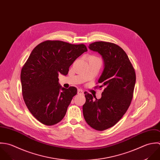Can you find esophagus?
<instances>
[{"mask_svg": "<svg viewBox=\"0 0 160 160\" xmlns=\"http://www.w3.org/2000/svg\"><path fill=\"white\" fill-rule=\"evenodd\" d=\"M78 94H81V95H83L84 94V92L81 89H78Z\"/></svg>", "mask_w": 160, "mask_h": 160, "instance_id": "obj_1", "label": "esophagus"}]
</instances>
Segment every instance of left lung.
I'll return each instance as SVG.
<instances>
[{
  "mask_svg": "<svg viewBox=\"0 0 160 160\" xmlns=\"http://www.w3.org/2000/svg\"><path fill=\"white\" fill-rule=\"evenodd\" d=\"M89 48L100 54L104 70L98 82L104 87L101 99L87 92L82 106L83 115L89 125L102 131L115 125L130 105L136 82L135 69L126 53L119 46L109 42H96Z\"/></svg>",
  "mask_w": 160,
  "mask_h": 160,
  "instance_id": "8db88e82",
  "label": "left lung"
}]
</instances>
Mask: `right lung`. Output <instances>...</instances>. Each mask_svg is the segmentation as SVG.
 <instances>
[{
    "label": "right lung",
    "instance_id": "add662e5",
    "mask_svg": "<svg viewBox=\"0 0 160 160\" xmlns=\"http://www.w3.org/2000/svg\"><path fill=\"white\" fill-rule=\"evenodd\" d=\"M87 51L83 44L57 40L43 42L32 50L21 71L22 95L30 113L42 123L53 125L64 117L77 89L62 88L58 75H67L76 59Z\"/></svg>",
    "mask_w": 160,
    "mask_h": 160
}]
</instances>
